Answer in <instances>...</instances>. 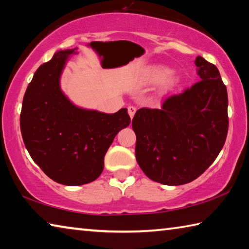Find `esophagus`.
<instances>
[{
	"instance_id": "esophagus-1",
	"label": "esophagus",
	"mask_w": 249,
	"mask_h": 249,
	"mask_svg": "<svg viewBox=\"0 0 249 249\" xmlns=\"http://www.w3.org/2000/svg\"><path fill=\"white\" fill-rule=\"evenodd\" d=\"M127 108H128V114H129V116H130V119H133L135 112H136V107H132V105H130V107H128Z\"/></svg>"
}]
</instances>
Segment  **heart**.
I'll list each match as a JSON object with an SVG mask.
<instances>
[{"instance_id": "1", "label": "heart", "mask_w": 249, "mask_h": 249, "mask_svg": "<svg viewBox=\"0 0 249 249\" xmlns=\"http://www.w3.org/2000/svg\"><path fill=\"white\" fill-rule=\"evenodd\" d=\"M142 81L146 86L159 87L167 84V86H174L176 79L174 77V70L170 67L165 65H153L142 74Z\"/></svg>"}]
</instances>
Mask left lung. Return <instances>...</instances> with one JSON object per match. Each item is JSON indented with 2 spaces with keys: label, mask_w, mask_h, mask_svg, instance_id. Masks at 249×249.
<instances>
[{
  "label": "left lung",
  "mask_w": 249,
  "mask_h": 249,
  "mask_svg": "<svg viewBox=\"0 0 249 249\" xmlns=\"http://www.w3.org/2000/svg\"><path fill=\"white\" fill-rule=\"evenodd\" d=\"M201 81L170 95L160 108H140L132 126L135 155L149 179L167 185L189 183L220 154L229 130L227 91L215 66L197 56Z\"/></svg>",
  "instance_id": "left-lung-1"
}]
</instances>
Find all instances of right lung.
I'll list each match as a JSON object with an SVG mask.
<instances>
[{
    "label": "right lung",
    "instance_id": "1",
    "mask_svg": "<svg viewBox=\"0 0 249 249\" xmlns=\"http://www.w3.org/2000/svg\"><path fill=\"white\" fill-rule=\"evenodd\" d=\"M77 50H57L37 69L20 112V132L32 159L50 179L65 185L98 179L108 147L130 123L127 108L108 114L80 107L61 90V74Z\"/></svg>",
    "mask_w": 249,
    "mask_h": 249
}]
</instances>
